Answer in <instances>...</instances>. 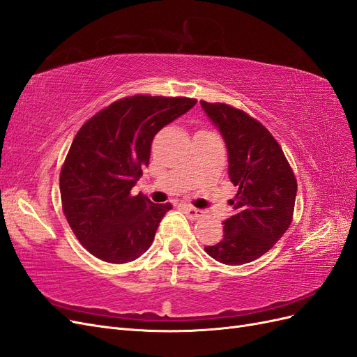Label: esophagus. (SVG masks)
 <instances>
[{
    "instance_id": "obj_1",
    "label": "esophagus",
    "mask_w": 357,
    "mask_h": 357,
    "mask_svg": "<svg viewBox=\"0 0 357 357\" xmlns=\"http://www.w3.org/2000/svg\"><path fill=\"white\" fill-rule=\"evenodd\" d=\"M182 209L187 213L188 218H191V220H199V218L203 215V212L200 209H195V208H192V206H188V204H183Z\"/></svg>"
}]
</instances>
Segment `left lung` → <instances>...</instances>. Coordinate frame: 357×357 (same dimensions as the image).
<instances>
[{
    "label": "left lung",
    "instance_id": "8db88e82",
    "mask_svg": "<svg viewBox=\"0 0 357 357\" xmlns=\"http://www.w3.org/2000/svg\"><path fill=\"white\" fill-rule=\"evenodd\" d=\"M206 116L222 135L228 176L238 191L229 200L234 215L224 221V238L204 246L227 266H241L268 252L292 222L296 179L280 145L246 112L200 100Z\"/></svg>",
    "mask_w": 357,
    "mask_h": 357
}]
</instances>
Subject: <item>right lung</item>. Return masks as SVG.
Masks as SVG:
<instances>
[{
    "label": "right lung",
    "instance_id": "right-lung-1",
    "mask_svg": "<svg viewBox=\"0 0 357 357\" xmlns=\"http://www.w3.org/2000/svg\"><path fill=\"white\" fill-rule=\"evenodd\" d=\"M195 103L188 98H124L78 130L61 170V199L68 224L91 255L124 264L151 246L172 204H155L130 190L149 165L157 132Z\"/></svg>",
    "mask_w": 357,
    "mask_h": 357
}]
</instances>
